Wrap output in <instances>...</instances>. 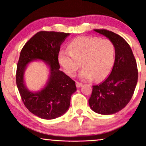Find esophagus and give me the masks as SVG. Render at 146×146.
<instances>
[{
  "label": "esophagus",
  "instance_id": "1",
  "mask_svg": "<svg viewBox=\"0 0 146 146\" xmlns=\"http://www.w3.org/2000/svg\"><path fill=\"white\" fill-rule=\"evenodd\" d=\"M82 86V84L78 82H76V87H77V88H80V87H81Z\"/></svg>",
  "mask_w": 146,
  "mask_h": 146
}]
</instances>
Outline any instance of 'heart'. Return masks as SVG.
<instances>
[{"mask_svg":"<svg viewBox=\"0 0 146 146\" xmlns=\"http://www.w3.org/2000/svg\"><path fill=\"white\" fill-rule=\"evenodd\" d=\"M67 51L58 54V62L64 71L73 77L82 66L79 75L83 81H90L95 78L101 81L110 74L115 63V47L108 40L96 37H78L72 40Z\"/></svg>","mask_w":146,"mask_h":146,"instance_id":"heart-1","label":"heart"}]
</instances>
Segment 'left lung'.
<instances>
[{
  "mask_svg": "<svg viewBox=\"0 0 146 146\" xmlns=\"http://www.w3.org/2000/svg\"><path fill=\"white\" fill-rule=\"evenodd\" d=\"M113 43L115 59L109 76L100 85L93 86L88 100L90 108L100 115L120 111L131 100L138 80L136 60L126 41L116 33L105 29H94Z\"/></svg>",
  "mask_w": 146,
  "mask_h": 146,
  "instance_id": "obj_1",
  "label": "left lung"
}]
</instances>
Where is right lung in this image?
<instances>
[{
  "mask_svg": "<svg viewBox=\"0 0 146 146\" xmlns=\"http://www.w3.org/2000/svg\"><path fill=\"white\" fill-rule=\"evenodd\" d=\"M70 33L40 31L29 40L21 50L16 71V84L26 108L36 116L44 119L61 117L70 106L71 95L77 90L75 82L60 71L58 53L60 46ZM44 61L50 69L44 87L31 92L24 82V72L33 61Z\"/></svg>",
  "mask_w": 146,
  "mask_h": 146,
  "instance_id": "obj_1",
  "label": "right lung"
}]
</instances>
